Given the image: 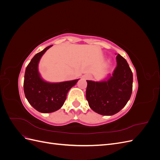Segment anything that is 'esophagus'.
<instances>
[{"mask_svg": "<svg viewBox=\"0 0 160 160\" xmlns=\"http://www.w3.org/2000/svg\"><path fill=\"white\" fill-rule=\"evenodd\" d=\"M84 77L85 79H91L92 78L91 75H84Z\"/></svg>", "mask_w": 160, "mask_h": 160, "instance_id": "1", "label": "esophagus"}]
</instances>
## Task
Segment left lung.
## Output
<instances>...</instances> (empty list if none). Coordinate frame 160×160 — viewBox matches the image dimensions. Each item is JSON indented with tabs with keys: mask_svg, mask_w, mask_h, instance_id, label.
<instances>
[{
	"mask_svg": "<svg viewBox=\"0 0 160 160\" xmlns=\"http://www.w3.org/2000/svg\"><path fill=\"white\" fill-rule=\"evenodd\" d=\"M112 75L101 81H87L86 99L90 108L103 115H113L122 109L132 93L133 73L127 61L118 54Z\"/></svg>",
	"mask_w": 160,
	"mask_h": 160,
	"instance_id": "obj_1",
	"label": "left lung"
}]
</instances>
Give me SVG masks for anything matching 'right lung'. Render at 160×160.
Instances as JSON below:
<instances>
[{
    "mask_svg": "<svg viewBox=\"0 0 160 160\" xmlns=\"http://www.w3.org/2000/svg\"><path fill=\"white\" fill-rule=\"evenodd\" d=\"M50 45L36 54L27 65L24 79V92L28 103L38 111L49 113L63 105L70 89L78 79L60 83H49L42 79L38 72V62Z\"/></svg>",
    "mask_w": 160,
    "mask_h": 160,
    "instance_id": "obj_1",
    "label": "right lung"
}]
</instances>
